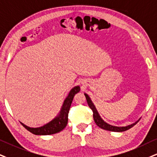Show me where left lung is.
<instances>
[{
    "label": "left lung",
    "instance_id": "1",
    "mask_svg": "<svg viewBox=\"0 0 157 157\" xmlns=\"http://www.w3.org/2000/svg\"><path fill=\"white\" fill-rule=\"evenodd\" d=\"M84 95L86 97V101H87V103L91 109L93 111V118L94 120V122L96 123V124L98 126V127H100V128L105 129V130H108V131H111V132H124V131L127 130V129H130L131 127H132L133 126L136 124L138 122L139 120L140 119V118L139 119L138 121H136L135 122L131 124L125 126V127H117V126H113V125H111L109 124H108L107 122H105L103 119L100 117L99 113H98V110L95 106H94V103L92 102V100L90 98V96L88 95L86 93H84Z\"/></svg>",
    "mask_w": 157,
    "mask_h": 157
}]
</instances>
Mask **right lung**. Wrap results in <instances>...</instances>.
Returning <instances> with one entry per match:
<instances>
[{
    "instance_id": "obj_1",
    "label": "right lung",
    "mask_w": 157,
    "mask_h": 157,
    "mask_svg": "<svg viewBox=\"0 0 157 157\" xmlns=\"http://www.w3.org/2000/svg\"><path fill=\"white\" fill-rule=\"evenodd\" d=\"M79 91H80V86H75L71 89L68 95L64 100L59 113L49 123L38 127H30L25 125L21 121L20 123L22 124L25 129H27L29 132L34 135H48L60 132L67 126V121H68V112L70 108H71L75 94L79 92Z\"/></svg>"
}]
</instances>
